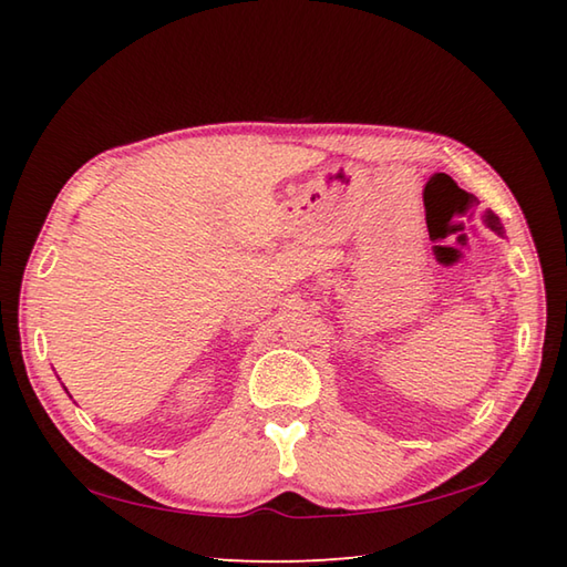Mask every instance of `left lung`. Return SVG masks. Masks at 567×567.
<instances>
[{"label": "left lung", "instance_id": "8db88e82", "mask_svg": "<svg viewBox=\"0 0 567 567\" xmlns=\"http://www.w3.org/2000/svg\"><path fill=\"white\" fill-rule=\"evenodd\" d=\"M487 226L492 228V231H497V234H502V224H499V219H497V216L495 214H487Z\"/></svg>", "mask_w": 567, "mask_h": 567}]
</instances>
